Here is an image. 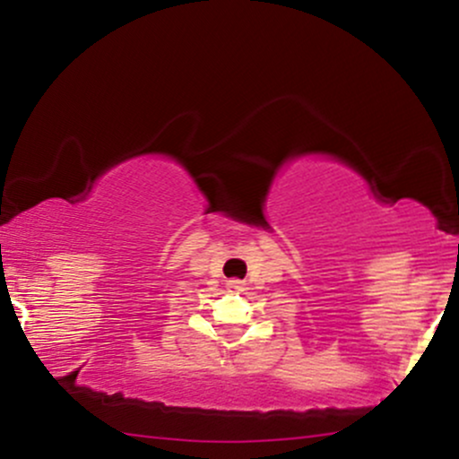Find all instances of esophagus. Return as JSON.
<instances>
[{
	"instance_id": "esophagus-1",
	"label": "esophagus",
	"mask_w": 459,
	"mask_h": 459,
	"mask_svg": "<svg viewBox=\"0 0 459 459\" xmlns=\"http://www.w3.org/2000/svg\"><path fill=\"white\" fill-rule=\"evenodd\" d=\"M226 284H229L230 289H241L244 287V281H237V278H233V281H229Z\"/></svg>"
}]
</instances>
